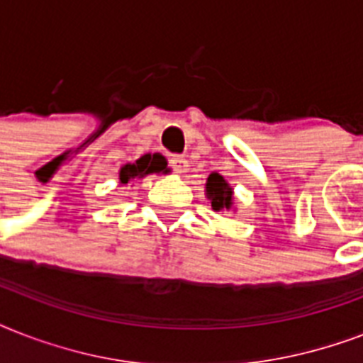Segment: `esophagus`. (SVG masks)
<instances>
[{
	"mask_svg": "<svg viewBox=\"0 0 363 363\" xmlns=\"http://www.w3.org/2000/svg\"><path fill=\"white\" fill-rule=\"evenodd\" d=\"M169 165H171V169L177 171V173H184L188 167V162L184 156H181V154H173L169 158Z\"/></svg>",
	"mask_w": 363,
	"mask_h": 363,
	"instance_id": "esophagus-1",
	"label": "esophagus"
}]
</instances>
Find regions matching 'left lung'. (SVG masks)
<instances>
[{"instance_id": "obj_1", "label": "left lung", "mask_w": 363, "mask_h": 363, "mask_svg": "<svg viewBox=\"0 0 363 363\" xmlns=\"http://www.w3.org/2000/svg\"><path fill=\"white\" fill-rule=\"evenodd\" d=\"M207 198L211 199V207L215 211L230 209L232 207V188L218 173H211L207 179Z\"/></svg>"}]
</instances>
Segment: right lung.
Segmentation results:
<instances>
[{
    "label": "right lung",
    "instance_id": "add662e5",
    "mask_svg": "<svg viewBox=\"0 0 363 363\" xmlns=\"http://www.w3.org/2000/svg\"><path fill=\"white\" fill-rule=\"evenodd\" d=\"M150 173H167V164H165L164 156L160 154H147L135 162V164H128L121 169V182L128 184L131 179H141Z\"/></svg>",
    "mask_w": 363,
    "mask_h": 363
}]
</instances>
